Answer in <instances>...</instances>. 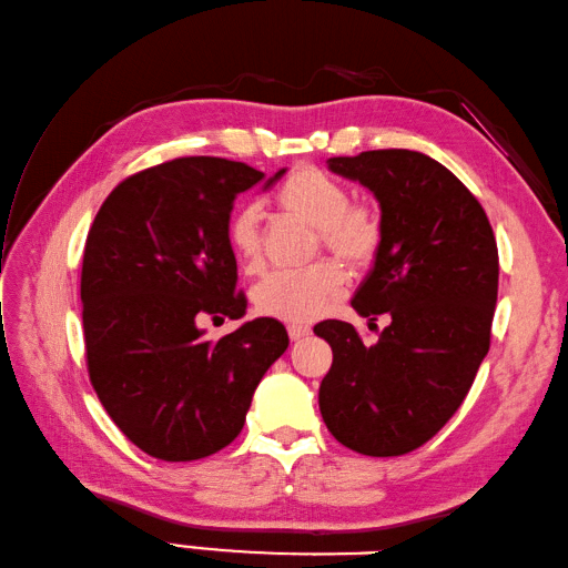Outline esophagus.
<instances>
[{"instance_id":"obj_1","label":"esophagus","mask_w":568,"mask_h":568,"mask_svg":"<svg viewBox=\"0 0 568 568\" xmlns=\"http://www.w3.org/2000/svg\"><path fill=\"white\" fill-rule=\"evenodd\" d=\"M310 334H312L310 326H302V324H290V326H287L290 341H302V338H307Z\"/></svg>"}]
</instances>
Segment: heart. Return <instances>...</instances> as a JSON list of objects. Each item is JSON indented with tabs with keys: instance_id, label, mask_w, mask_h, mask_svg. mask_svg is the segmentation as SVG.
I'll list each match as a JSON object with an SVG mask.
<instances>
[{
	"instance_id": "1",
	"label": "heart",
	"mask_w": 568,
	"mask_h": 568,
	"mask_svg": "<svg viewBox=\"0 0 568 568\" xmlns=\"http://www.w3.org/2000/svg\"><path fill=\"white\" fill-rule=\"evenodd\" d=\"M275 203L320 236L324 252L351 271H363L377 258L385 224L375 207L351 203V193L316 166H295L275 189ZM261 217L258 203L234 210L227 236L234 256L246 273L261 271ZM344 271L334 261H320L300 273H271L252 290L254 310L271 320L307 324L320 320L344 295Z\"/></svg>"
}]
</instances>
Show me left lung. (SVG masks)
I'll return each mask as SVG.
<instances>
[{
    "label": "left lung",
    "instance_id": "8db88e82",
    "mask_svg": "<svg viewBox=\"0 0 568 568\" xmlns=\"http://www.w3.org/2000/svg\"><path fill=\"white\" fill-rule=\"evenodd\" d=\"M334 174L379 201L385 240L351 300L389 316L365 346L348 322L314 326L334 353L320 412L334 438L371 457L416 450L463 406L491 344L498 248L481 203L450 169L412 150L332 156Z\"/></svg>",
    "mask_w": 568,
    "mask_h": 568
}]
</instances>
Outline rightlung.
Here are the masks:
<instances>
[{"label":"right lung","instance_id":"right-lung-1","mask_svg":"<svg viewBox=\"0 0 568 568\" xmlns=\"http://www.w3.org/2000/svg\"><path fill=\"white\" fill-rule=\"evenodd\" d=\"M263 179L244 162L181 156L118 183L87 234L91 387L125 438L164 463L227 447L261 377L290 344L271 316L217 341L197 328L205 316L242 320L246 312L227 227L234 197Z\"/></svg>","mask_w":568,"mask_h":568}]
</instances>
